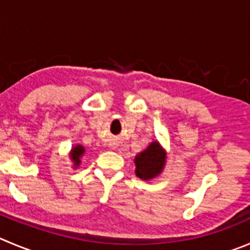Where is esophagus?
Returning <instances> with one entry per match:
<instances>
[{
	"label": "esophagus",
	"mask_w": 250,
	"mask_h": 250,
	"mask_svg": "<svg viewBox=\"0 0 250 250\" xmlns=\"http://www.w3.org/2000/svg\"><path fill=\"white\" fill-rule=\"evenodd\" d=\"M111 147H113V148H115V146H114V145H111Z\"/></svg>",
	"instance_id": "obj_1"
}]
</instances>
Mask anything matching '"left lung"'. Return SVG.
Segmentation results:
<instances>
[{
  "label": "left lung",
  "mask_w": 250,
  "mask_h": 250,
  "mask_svg": "<svg viewBox=\"0 0 250 250\" xmlns=\"http://www.w3.org/2000/svg\"><path fill=\"white\" fill-rule=\"evenodd\" d=\"M167 153L158 141L149 144L145 151L135 157V174L142 180H151L162 173L166 165Z\"/></svg>",
  "instance_id": "left-lung-1"
}]
</instances>
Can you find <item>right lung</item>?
Returning a JSON list of instances; mask_svg holds the SVG:
<instances>
[{
    "label": "right lung",
    "instance_id": "right-lung-1",
    "mask_svg": "<svg viewBox=\"0 0 250 250\" xmlns=\"http://www.w3.org/2000/svg\"><path fill=\"white\" fill-rule=\"evenodd\" d=\"M83 154H84V147L81 146V145H77V146L72 147L70 153V158L73 162V167L75 168L80 167L81 158L83 157Z\"/></svg>",
    "mask_w": 250,
    "mask_h": 250
}]
</instances>
